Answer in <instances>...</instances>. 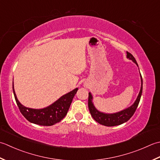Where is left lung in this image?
<instances>
[{
	"label": "left lung",
	"mask_w": 160,
	"mask_h": 160,
	"mask_svg": "<svg viewBox=\"0 0 160 160\" xmlns=\"http://www.w3.org/2000/svg\"><path fill=\"white\" fill-rule=\"evenodd\" d=\"M126 57L128 59L131 60L132 62L138 66V64L137 63L135 58L132 55L128 52H126ZM140 78H141V88H140L139 92L138 97H137L135 102L133 103L132 105L129 106L127 108L122 110L121 111H119L115 113H105L101 112L97 110L93 103V97L92 94L90 92L88 93V108L90 112L92 115V118L95 120L97 122L106 126H115L121 125L122 123L126 122L127 121L131 118V117L134 115L137 108L138 106L140 99H141L142 88H143V81L141 74H140Z\"/></svg>",
	"instance_id": "1"
}]
</instances>
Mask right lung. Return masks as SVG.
I'll return each instance as SVG.
<instances>
[{"mask_svg":"<svg viewBox=\"0 0 160 160\" xmlns=\"http://www.w3.org/2000/svg\"><path fill=\"white\" fill-rule=\"evenodd\" d=\"M12 88L16 102L22 115L25 117V119L35 124L47 126H52L61 122L64 118L65 116L67 115L71 103L78 90L77 88L70 92L63 94L51 105L43 108L35 109L22 105L16 95L14 82L12 83Z\"/></svg>","mask_w":160,"mask_h":160,"instance_id":"1","label":"right lung"}]
</instances>
